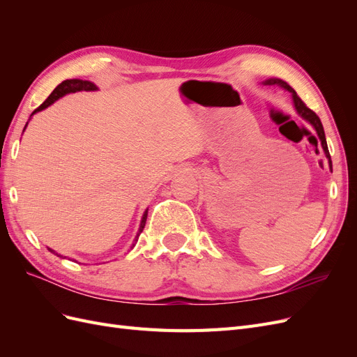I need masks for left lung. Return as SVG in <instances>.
I'll return each instance as SVG.
<instances>
[{
	"label": "left lung",
	"mask_w": 357,
	"mask_h": 357,
	"mask_svg": "<svg viewBox=\"0 0 357 357\" xmlns=\"http://www.w3.org/2000/svg\"><path fill=\"white\" fill-rule=\"evenodd\" d=\"M265 86H280V88H283L286 91H289L291 93V100H294V105H295V110L298 112V114L304 119V121H307L312 128L316 129L317 132V137L320 139L321 143V147H323V152H325L328 160H329V168L332 171V160H331V155H329V150H328V144H326V137H325V131H323V125L320 122L319 116L312 112L311 109H308V107L304 104V101H302L299 96L296 95V92L290 88V86L283 82L282 79H268L265 82H262Z\"/></svg>",
	"instance_id": "1"
}]
</instances>
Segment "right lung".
Wrapping results in <instances>:
<instances>
[{"label": "right lung", "mask_w": 357, "mask_h": 357, "mask_svg": "<svg viewBox=\"0 0 357 357\" xmlns=\"http://www.w3.org/2000/svg\"><path fill=\"white\" fill-rule=\"evenodd\" d=\"M96 89H98V88H96V86H95L92 82H88V80H80V79L63 80L61 84L56 86L55 89H53V92L47 96V100H46L45 102H43V104L38 107V109H36L34 112H32V114H36L37 112H41V110L47 109L49 105H52L56 100H59L61 96L67 95V93H74V92H80V91H96ZM32 114H31V116H32ZM26 125H28V122H26ZM26 125H25V128H26ZM25 128H24V131H25ZM146 219H147V210H146L144 214H143L142 223H139V229H138V234H137V236H135V241L138 240L139 234H142L143 229H144ZM132 245H134V244H132ZM49 250H50L52 253H55V255L59 256V257H66V256H62V255H58L55 250H52V248H49Z\"/></svg>", "instance_id": "right-lung-1"}]
</instances>
